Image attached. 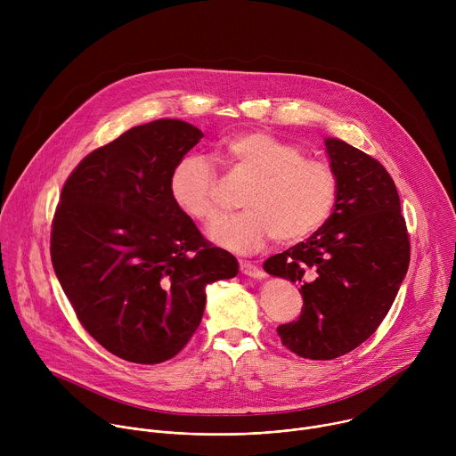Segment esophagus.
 I'll list each match as a JSON object with an SVG mask.
<instances>
[{
    "mask_svg": "<svg viewBox=\"0 0 456 456\" xmlns=\"http://www.w3.org/2000/svg\"><path fill=\"white\" fill-rule=\"evenodd\" d=\"M240 271H241V274H245L248 278H257V280L265 278V273L250 262H240Z\"/></svg>",
    "mask_w": 456,
    "mask_h": 456,
    "instance_id": "obj_1",
    "label": "esophagus"
}]
</instances>
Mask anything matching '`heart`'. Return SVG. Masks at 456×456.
Masks as SVG:
<instances>
[{
  "label": "heart",
  "instance_id": "1",
  "mask_svg": "<svg viewBox=\"0 0 456 456\" xmlns=\"http://www.w3.org/2000/svg\"><path fill=\"white\" fill-rule=\"evenodd\" d=\"M216 155L234 171L250 178L243 211L213 220L208 238L232 252L248 254L274 236L280 243H296L319 231L338 202V175L322 160L265 132L234 134L216 146ZM175 204L200 222L216 211V171L200 155L176 162L169 176Z\"/></svg>",
  "mask_w": 456,
  "mask_h": 456
}]
</instances>
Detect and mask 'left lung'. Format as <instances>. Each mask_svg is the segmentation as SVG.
<instances>
[{
  "label": "left lung",
  "mask_w": 456,
  "mask_h": 456,
  "mask_svg": "<svg viewBox=\"0 0 456 456\" xmlns=\"http://www.w3.org/2000/svg\"><path fill=\"white\" fill-rule=\"evenodd\" d=\"M338 175L336 208L319 231L264 269L299 287L297 321L281 343L305 359L329 361L364 343L394 305L410 265V240L394 178L380 162L339 139H324Z\"/></svg>",
  "instance_id": "8db88e82"
}]
</instances>
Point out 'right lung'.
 Returning a JSON list of instances; mask_svg holds the SVG:
<instances>
[{"label":"right lung","instance_id":"add662e5","mask_svg":"<svg viewBox=\"0 0 456 456\" xmlns=\"http://www.w3.org/2000/svg\"><path fill=\"white\" fill-rule=\"evenodd\" d=\"M202 137L178 118L135 126L85 157L62 187L55 276L86 332L124 361L175 357L202 321L206 287L238 274L236 257L169 192L173 167Z\"/></svg>","mask_w":456,"mask_h":456}]
</instances>
